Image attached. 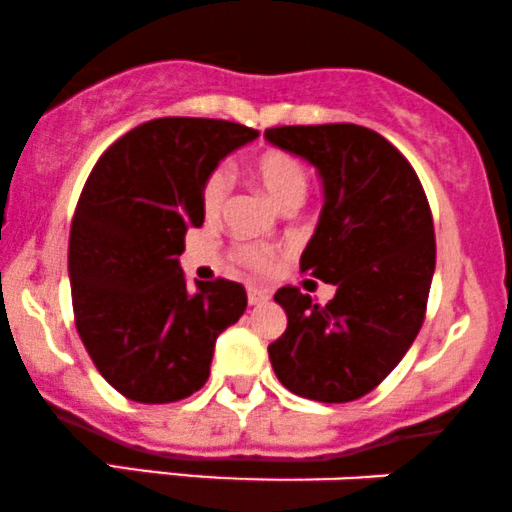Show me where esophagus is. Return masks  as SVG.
<instances>
[{"label":"esophagus","instance_id":"obj_1","mask_svg":"<svg viewBox=\"0 0 512 512\" xmlns=\"http://www.w3.org/2000/svg\"><path fill=\"white\" fill-rule=\"evenodd\" d=\"M269 298H272V293H269L267 289H257V286H250V289H248V303L250 305H262V303H267Z\"/></svg>","mask_w":512,"mask_h":512}]
</instances>
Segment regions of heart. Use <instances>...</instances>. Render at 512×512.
<instances>
[{"mask_svg":"<svg viewBox=\"0 0 512 512\" xmlns=\"http://www.w3.org/2000/svg\"><path fill=\"white\" fill-rule=\"evenodd\" d=\"M252 175L260 182L262 190L279 204L281 209L298 207L308 195L310 168L296 154L284 149H267L252 161ZM233 195V173L228 168L211 170L202 187V207L207 216H219L228 207ZM233 257L238 264L264 272L272 264V250L255 243H240L233 248Z\"/></svg>","mask_w":512,"mask_h":512,"instance_id":"obj_1","label":"heart"}]
</instances>
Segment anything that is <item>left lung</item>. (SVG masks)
I'll list each match as a JSON object with an SVG mask.
<instances>
[{
	"label": "left lung",
	"mask_w": 512,
	"mask_h": 512,
	"mask_svg": "<svg viewBox=\"0 0 512 512\" xmlns=\"http://www.w3.org/2000/svg\"><path fill=\"white\" fill-rule=\"evenodd\" d=\"M264 137L320 170L325 207L301 272L337 286L327 305L298 286L274 293L289 325L269 361L293 395L354 402L383 383L424 325L436 269L426 192L399 149L368 127L289 125Z\"/></svg>",
	"instance_id": "left-lung-1"
}]
</instances>
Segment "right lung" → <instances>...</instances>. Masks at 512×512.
<instances>
[{
	"mask_svg": "<svg viewBox=\"0 0 512 512\" xmlns=\"http://www.w3.org/2000/svg\"><path fill=\"white\" fill-rule=\"evenodd\" d=\"M257 129L209 117H158L98 158L69 233L74 322L98 373L142 404L190 397L207 383L216 337L248 296L228 279L190 291L178 257L204 223L202 187Z\"/></svg>",
	"mask_w": 512,
	"mask_h": 512,
	"instance_id": "add662e5",
	"label": "right lung"
}]
</instances>
